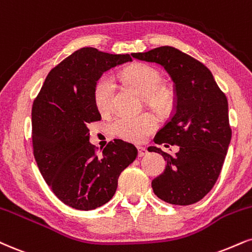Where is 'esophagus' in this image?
<instances>
[{"label":"esophagus","instance_id":"obj_1","mask_svg":"<svg viewBox=\"0 0 252 252\" xmlns=\"http://www.w3.org/2000/svg\"><path fill=\"white\" fill-rule=\"evenodd\" d=\"M137 150H138V157H143L148 155V150L143 147H138Z\"/></svg>","mask_w":252,"mask_h":252}]
</instances>
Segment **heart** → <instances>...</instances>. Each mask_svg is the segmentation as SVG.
<instances>
[{
  "label": "heart",
  "mask_w": 252,
  "mask_h": 252,
  "mask_svg": "<svg viewBox=\"0 0 252 252\" xmlns=\"http://www.w3.org/2000/svg\"><path fill=\"white\" fill-rule=\"evenodd\" d=\"M123 76L131 86L144 95L148 101L158 110H165L170 104V97L164 90L159 89L163 84L162 74L148 64H134L126 68ZM116 89L114 77L103 75L96 81L94 87V102L101 113H108L113 105V98ZM111 134L128 142H142L157 128V118L151 113L141 115H120L110 122Z\"/></svg>",
  "instance_id": "1"
}]
</instances>
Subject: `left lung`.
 I'll return each instance as SVG.
<instances>
[{"mask_svg": "<svg viewBox=\"0 0 252 252\" xmlns=\"http://www.w3.org/2000/svg\"><path fill=\"white\" fill-rule=\"evenodd\" d=\"M131 56L160 64L175 83L174 113L154 141L180 150L172 156L148 148L166 160L164 172L151 182L154 192L170 204H193L213 189L231 141L225 94L207 66L176 48L164 45Z\"/></svg>", "mask_w": 252, "mask_h": 252, "instance_id": "8db88e82", "label": "left lung"}]
</instances>
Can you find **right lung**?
I'll return each mask as SVG.
<instances>
[{"mask_svg": "<svg viewBox=\"0 0 252 252\" xmlns=\"http://www.w3.org/2000/svg\"><path fill=\"white\" fill-rule=\"evenodd\" d=\"M131 61L128 54L82 48L51 69L32 103V149L39 171L57 198L77 210L110 201L121 172L137 157V149L122 139L109 142L97 155L88 129L101 120L94 102L96 81Z\"/></svg>", "mask_w": 252, "mask_h": 252, "instance_id": "right-lung-1", "label": "right lung"}]
</instances>
